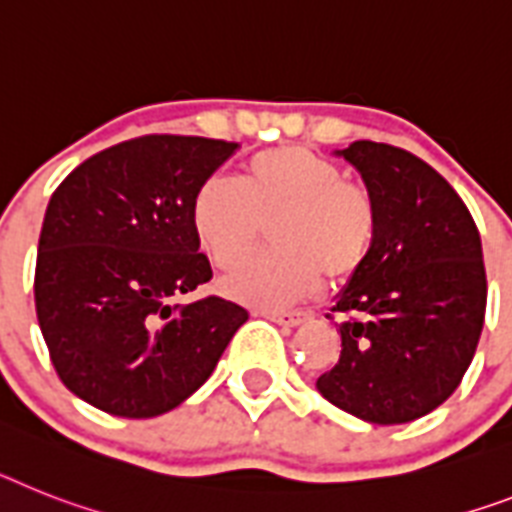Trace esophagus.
Instances as JSON below:
<instances>
[{"instance_id": "34e87169", "label": "esophagus", "mask_w": 512, "mask_h": 512, "mask_svg": "<svg viewBox=\"0 0 512 512\" xmlns=\"http://www.w3.org/2000/svg\"><path fill=\"white\" fill-rule=\"evenodd\" d=\"M263 315L268 317V320L283 325V328H296V325L304 320L302 312H273V309H270V312H263Z\"/></svg>"}]
</instances>
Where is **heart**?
I'll return each mask as SVG.
<instances>
[{
	"mask_svg": "<svg viewBox=\"0 0 512 512\" xmlns=\"http://www.w3.org/2000/svg\"><path fill=\"white\" fill-rule=\"evenodd\" d=\"M192 229L218 268H234L274 223L273 256L239 266L226 291L257 307H286L328 281L354 276L377 236V205L364 184L328 158L283 145L244 163L239 182L210 176L192 197Z\"/></svg>",
	"mask_w": 512,
	"mask_h": 512,
	"instance_id": "heart-1",
	"label": "heart"
}]
</instances>
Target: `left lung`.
Returning <instances> with one entry per match:
<instances>
[{
	"label": "left lung",
	"instance_id": "obj_1",
	"mask_svg": "<svg viewBox=\"0 0 512 512\" xmlns=\"http://www.w3.org/2000/svg\"><path fill=\"white\" fill-rule=\"evenodd\" d=\"M338 156L375 197L377 236L336 296L341 356L317 390L364 422H414L448 401L474 359L487 309L482 239L458 192L409 150L356 140Z\"/></svg>",
	"mask_w": 512,
	"mask_h": 512
}]
</instances>
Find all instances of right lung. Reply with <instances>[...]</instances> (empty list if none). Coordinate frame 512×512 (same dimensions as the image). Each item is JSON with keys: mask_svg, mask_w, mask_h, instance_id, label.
I'll use <instances>...</instances> for the list:
<instances>
[{"mask_svg": "<svg viewBox=\"0 0 512 512\" xmlns=\"http://www.w3.org/2000/svg\"><path fill=\"white\" fill-rule=\"evenodd\" d=\"M239 143L143 135L90 156L51 195L38 239L36 315L59 380L114 416L187 401L249 312L205 296L213 278L192 197Z\"/></svg>", "mask_w": 512, "mask_h": 512, "instance_id": "obj_1", "label": "right lung"}]
</instances>
